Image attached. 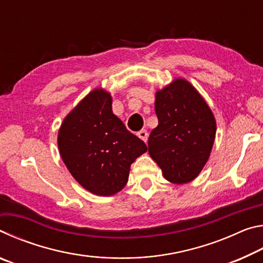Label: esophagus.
Here are the masks:
<instances>
[{"label": "esophagus", "instance_id": "obj_1", "mask_svg": "<svg viewBox=\"0 0 263 263\" xmlns=\"http://www.w3.org/2000/svg\"><path fill=\"white\" fill-rule=\"evenodd\" d=\"M137 136L139 137L141 140H144L145 142L147 141V139H148V133H147V131H146V130H140L139 132L137 133Z\"/></svg>", "mask_w": 263, "mask_h": 263}]
</instances>
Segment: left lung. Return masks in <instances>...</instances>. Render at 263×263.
<instances>
[{"mask_svg": "<svg viewBox=\"0 0 263 263\" xmlns=\"http://www.w3.org/2000/svg\"><path fill=\"white\" fill-rule=\"evenodd\" d=\"M159 124L148 138V153L163 176L176 184L193 181L210 155L216 121L205 101L184 80L157 92Z\"/></svg>", "mask_w": 263, "mask_h": 263, "instance_id": "1", "label": "left lung"}]
</instances>
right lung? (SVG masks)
<instances>
[{
	"mask_svg": "<svg viewBox=\"0 0 263 263\" xmlns=\"http://www.w3.org/2000/svg\"><path fill=\"white\" fill-rule=\"evenodd\" d=\"M111 96L95 89L65 118L58 135L60 155L84 189L100 196L121 191L131 164L147 146L112 114Z\"/></svg>",
	"mask_w": 263,
	"mask_h": 263,
	"instance_id": "add662e5",
	"label": "right lung"
}]
</instances>
